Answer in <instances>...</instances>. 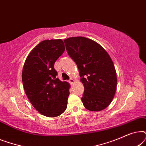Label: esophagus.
<instances>
[{
    "label": "esophagus",
    "mask_w": 146,
    "mask_h": 146,
    "mask_svg": "<svg viewBox=\"0 0 146 146\" xmlns=\"http://www.w3.org/2000/svg\"><path fill=\"white\" fill-rule=\"evenodd\" d=\"M69 82H70V84H72L74 82V79L73 78H71L69 80Z\"/></svg>",
    "instance_id": "obj_1"
}]
</instances>
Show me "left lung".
Instances as JSON below:
<instances>
[{"label":"left lung","mask_w":146,"mask_h":146,"mask_svg":"<svg viewBox=\"0 0 146 146\" xmlns=\"http://www.w3.org/2000/svg\"><path fill=\"white\" fill-rule=\"evenodd\" d=\"M69 56L78 68L84 86L82 101L90 111H98L110 105L114 97L117 76L114 65L99 44L85 37L65 39Z\"/></svg>","instance_id":"8db88e82"}]
</instances>
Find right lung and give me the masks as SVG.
<instances>
[{"label":"right lung","mask_w":146,"mask_h":146,"mask_svg":"<svg viewBox=\"0 0 146 146\" xmlns=\"http://www.w3.org/2000/svg\"><path fill=\"white\" fill-rule=\"evenodd\" d=\"M64 50L61 39L46 40L30 52L24 64L22 80L26 94L34 108L45 116H58L67 108L70 84L56 78L54 68Z\"/></svg>","instance_id":"1"}]
</instances>
